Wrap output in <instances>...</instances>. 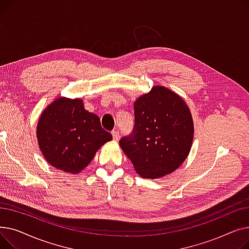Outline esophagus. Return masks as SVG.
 Here are the masks:
<instances>
[{"instance_id": "obj_1", "label": "esophagus", "mask_w": 249, "mask_h": 249, "mask_svg": "<svg viewBox=\"0 0 249 249\" xmlns=\"http://www.w3.org/2000/svg\"><path fill=\"white\" fill-rule=\"evenodd\" d=\"M112 135H113V139L114 140H118V139H119V132H118V131H116V130H114V131H112Z\"/></svg>"}]
</instances>
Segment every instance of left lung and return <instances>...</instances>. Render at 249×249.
Segmentation results:
<instances>
[{"mask_svg": "<svg viewBox=\"0 0 249 249\" xmlns=\"http://www.w3.org/2000/svg\"><path fill=\"white\" fill-rule=\"evenodd\" d=\"M132 133L119 144L136 173L159 178L186 160L194 139V121L186 102L175 91L154 86L134 102Z\"/></svg>", "mask_w": 249, "mask_h": 249, "instance_id": "obj_1", "label": "left lung"}]
</instances>
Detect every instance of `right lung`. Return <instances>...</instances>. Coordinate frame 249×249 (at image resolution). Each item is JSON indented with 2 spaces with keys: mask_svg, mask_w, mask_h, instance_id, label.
Masks as SVG:
<instances>
[{
  "mask_svg": "<svg viewBox=\"0 0 249 249\" xmlns=\"http://www.w3.org/2000/svg\"><path fill=\"white\" fill-rule=\"evenodd\" d=\"M39 148L46 161L65 173L76 175L95 158L112 135L100 118L87 111L82 99L56 98L39 117L36 129Z\"/></svg>",
  "mask_w": 249,
  "mask_h": 249,
  "instance_id": "obj_1",
  "label": "right lung"
}]
</instances>
